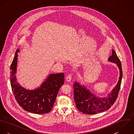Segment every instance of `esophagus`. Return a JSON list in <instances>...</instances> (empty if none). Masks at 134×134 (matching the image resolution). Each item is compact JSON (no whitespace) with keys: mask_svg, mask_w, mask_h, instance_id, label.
Segmentation results:
<instances>
[{"mask_svg":"<svg viewBox=\"0 0 134 134\" xmlns=\"http://www.w3.org/2000/svg\"><path fill=\"white\" fill-rule=\"evenodd\" d=\"M71 78H72V75H71V74H69V75H68L66 76V80L67 81L70 82V81H71Z\"/></svg>","mask_w":134,"mask_h":134,"instance_id":"1","label":"esophagus"}]
</instances>
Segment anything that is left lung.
<instances>
[{"mask_svg": "<svg viewBox=\"0 0 134 134\" xmlns=\"http://www.w3.org/2000/svg\"><path fill=\"white\" fill-rule=\"evenodd\" d=\"M109 62L116 64L120 71L119 80L115 88L109 94L105 97H99L95 95L84 85L75 81L74 87V97L77 108L83 114L95 115L109 109L116 99L120 89L122 78L121 63L114 50L112 55L108 58Z\"/></svg>", "mask_w": 134, "mask_h": 134, "instance_id": "obj_1", "label": "left lung"}]
</instances>
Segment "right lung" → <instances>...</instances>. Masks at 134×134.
<instances>
[{
  "instance_id": "right-lung-1",
  "label": "right lung",
  "mask_w": 134,
  "mask_h": 134,
  "mask_svg": "<svg viewBox=\"0 0 134 134\" xmlns=\"http://www.w3.org/2000/svg\"><path fill=\"white\" fill-rule=\"evenodd\" d=\"M19 52L18 49L10 66L11 86L15 99L25 111L35 114H47L53 108L59 89L64 83V74H51L38 88L27 89L19 84L16 77Z\"/></svg>"
}]
</instances>
